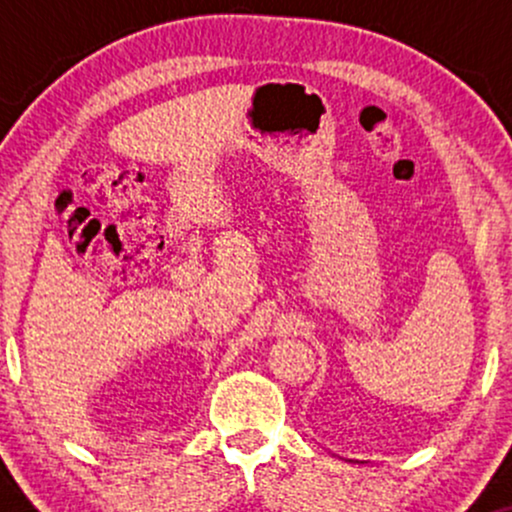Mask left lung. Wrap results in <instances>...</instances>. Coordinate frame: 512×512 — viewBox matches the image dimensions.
<instances>
[{
    "instance_id": "left-lung-1",
    "label": "left lung",
    "mask_w": 512,
    "mask_h": 512,
    "mask_svg": "<svg viewBox=\"0 0 512 512\" xmlns=\"http://www.w3.org/2000/svg\"><path fill=\"white\" fill-rule=\"evenodd\" d=\"M346 462H363V460H346Z\"/></svg>"
}]
</instances>
